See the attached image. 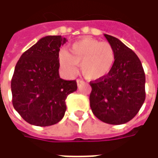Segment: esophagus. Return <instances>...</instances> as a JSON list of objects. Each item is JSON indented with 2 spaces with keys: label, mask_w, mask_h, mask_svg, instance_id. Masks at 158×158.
<instances>
[{
  "label": "esophagus",
  "mask_w": 158,
  "mask_h": 158,
  "mask_svg": "<svg viewBox=\"0 0 158 158\" xmlns=\"http://www.w3.org/2000/svg\"><path fill=\"white\" fill-rule=\"evenodd\" d=\"M83 83V80H80V79H77V85H79L80 84H82Z\"/></svg>",
  "instance_id": "obj_1"
}]
</instances>
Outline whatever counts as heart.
<instances>
[{
  "instance_id": "b5f03b06",
  "label": "heart",
  "mask_w": 158,
  "mask_h": 158,
  "mask_svg": "<svg viewBox=\"0 0 158 158\" xmlns=\"http://www.w3.org/2000/svg\"><path fill=\"white\" fill-rule=\"evenodd\" d=\"M116 52L108 42L85 38L73 43L69 52H61L60 62L67 72L75 75L78 64L82 74L87 79L96 80L106 77L113 69Z\"/></svg>"
}]
</instances>
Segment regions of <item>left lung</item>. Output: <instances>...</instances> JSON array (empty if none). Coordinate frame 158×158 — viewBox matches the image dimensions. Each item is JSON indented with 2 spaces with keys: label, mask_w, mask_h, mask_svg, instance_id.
I'll use <instances>...</instances> for the list:
<instances>
[{
  "label": "left lung",
  "mask_w": 158,
  "mask_h": 158,
  "mask_svg": "<svg viewBox=\"0 0 158 158\" xmlns=\"http://www.w3.org/2000/svg\"><path fill=\"white\" fill-rule=\"evenodd\" d=\"M116 52L111 72L89 83V105L94 115L109 124H123L135 116L146 99V76L135 52L113 36L104 35Z\"/></svg>",
  "instance_id": "8db88e82"
}]
</instances>
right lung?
<instances>
[{
	"instance_id": "right-lung-1",
	"label": "right lung",
	"mask_w": 158,
	"mask_h": 158,
	"mask_svg": "<svg viewBox=\"0 0 158 158\" xmlns=\"http://www.w3.org/2000/svg\"><path fill=\"white\" fill-rule=\"evenodd\" d=\"M66 41L61 35L43 37L16 64L11 82L12 105L30 124L45 127L61 121L67 96L77 90L75 80L59 76V51Z\"/></svg>"
}]
</instances>
